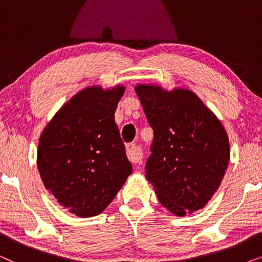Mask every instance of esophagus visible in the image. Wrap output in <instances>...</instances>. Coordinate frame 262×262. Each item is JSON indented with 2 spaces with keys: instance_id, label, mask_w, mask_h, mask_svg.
<instances>
[{
  "instance_id": "obj_1",
  "label": "esophagus",
  "mask_w": 262,
  "mask_h": 262,
  "mask_svg": "<svg viewBox=\"0 0 262 262\" xmlns=\"http://www.w3.org/2000/svg\"><path fill=\"white\" fill-rule=\"evenodd\" d=\"M126 154L128 160L131 161L132 163H141L143 159L142 150L138 148L135 143H128L126 144Z\"/></svg>"
}]
</instances>
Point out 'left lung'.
<instances>
[{
	"label": "left lung",
	"mask_w": 262,
	"mask_h": 262,
	"mask_svg": "<svg viewBox=\"0 0 262 262\" xmlns=\"http://www.w3.org/2000/svg\"><path fill=\"white\" fill-rule=\"evenodd\" d=\"M135 91L154 131L146 180L177 216L203 209L228 168L230 148L223 125L187 89L141 84Z\"/></svg>",
	"instance_id": "8db88e82"
}]
</instances>
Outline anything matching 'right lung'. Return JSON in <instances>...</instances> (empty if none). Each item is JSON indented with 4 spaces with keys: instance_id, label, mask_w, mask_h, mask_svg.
<instances>
[{
    "instance_id": "right-lung-1",
    "label": "right lung",
    "mask_w": 262,
    "mask_h": 262,
    "mask_svg": "<svg viewBox=\"0 0 262 262\" xmlns=\"http://www.w3.org/2000/svg\"><path fill=\"white\" fill-rule=\"evenodd\" d=\"M124 87L85 88L42 131L38 170L48 191L78 217L101 213L132 173L114 121Z\"/></svg>"
}]
</instances>
